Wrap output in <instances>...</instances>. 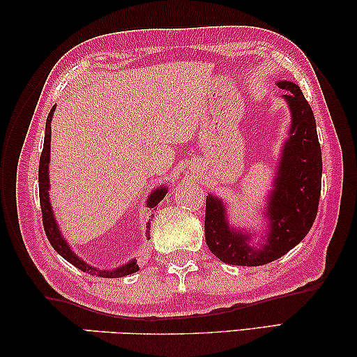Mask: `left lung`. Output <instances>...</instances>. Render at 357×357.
<instances>
[{
  "label": "left lung",
  "mask_w": 357,
  "mask_h": 357,
  "mask_svg": "<svg viewBox=\"0 0 357 357\" xmlns=\"http://www.w3.org/2000/svg\"><path fill=\"white\" fill-rule=\"evenodd\" d=\"M277 85L286 90L282 98L291 112V126L280 150L273 188L262 210L266 229L258 242L251 241L256 234L250 229L231 225L223 199L207 196L206 242L225 264L253 267L282 258L307 236L317 218L323 174L317 121L299 85L289 80H278Z\"/></svg>",
  "instance_id": "1"
}]
</instances>
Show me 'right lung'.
I'll return each mask as SVG.
<instances>
[{
	"label": "right lung",
	"instance_id": "obj_1",
	"mask_svg": "<svg viewBox=\"0 0 357 357\" xmlns=\"http://www.w3.org/2000/svg\"><path fill=\"white\" fill-rule=\"evenodd\" d=\"M55 112V106L52 107L49 116H47L45 121V136H44V149L43 153H40V160H39V201H40V210H43V223H44V231L45 236L49 238V242L52 247L55 248V251L60 256H63L68 262H71L73 266L80 268L82 272L90 273V275H96V277H104V278H119V277H125V275H131V273L139 271L137 261L131 259L121 264L116 268H99L89 264L84 259L77 256L73 251L71 245L64 238L61 234L60 226H58V221L55 218L54 208H52L50 204V178H49V165H50V134H52V116H54ZM167 192V186L160 185L156 190L150 192L149 199H147V207L153 210L158 204L162 201V197L166 196Z\"/></svg>",
	"mask_w": 357,
	"mask_h": 357
}]
</instances>
